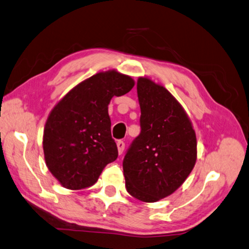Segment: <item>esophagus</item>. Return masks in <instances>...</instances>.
<instances>
[{
	"mask_svg": "<svg viewBox=\"0 0 249 249\" xmlns=\"http://www.w3.org/2000/svg\"><path fill=\"white\" fill-rule=\"evenodd\" d=\"M117 147H118V152L119 154H122V152L124 150V141H118L117 142Z\"/></svg>",
	"mask_w": 249,
	"mask_h": 249,
	"instance_id": "1",
	"label": "esophagus"
}]
</instances>
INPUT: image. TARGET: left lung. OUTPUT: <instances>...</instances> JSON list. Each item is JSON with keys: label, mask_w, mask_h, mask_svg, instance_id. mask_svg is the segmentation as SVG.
Wrapping results in <instances>:
<instances>
[{"label": "left lung", "mask_w": 249, "mask_h": 249, "mask_svg": "<svg viewBox=\"0 0 249 249\" xmlns=\"http://www.w3.org/2000/svg\"><path fill=\"white\" fill-rule=\"evenodd\" d=\"M141 132L125 152L122 166L128 193L155 202L179 188L197 160V140L180 104L159 84L140 77L137 84Z\"/></svg>", "instance_id": "1"}]
</instances>
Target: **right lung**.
I'll use <instances>...</instances> for the list:
<instances>
[{"label": "right lung", "mask_w": 249, "mask_h": 249, "mask_svg": "<svg viewBox=\"0 0 249 249\" xmlns=\"http://www.w3.org/2000/svg\"><path fill=\"white\" fill-rule=\"evenodd\" d=\"M134 82L116 71L100 72L76 85L52 109L43 131L46 164L60 184L78 190L93 186L118 158L108 105Z\"/></svg>", "instance_id": "add662e5"}]
</instances>
